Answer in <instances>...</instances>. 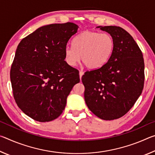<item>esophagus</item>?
Masks as SVG:
<instances>
[{
  "mask_svg": "<svg viewBox=\"0 0 155 155\" xmlns=\"http://www.w3.org/2000/svg\"><path fill=\"white\" fill-rule=\"evenodd\" d=\"M83 72L81 71V70H80L79 71V76H80V78H81V77H82V76L83 75Z\"/></svg>",
  "mask_w": 155,
  "mask_h": 155,
  "instance_id": "obj_1",
  "label": "esophagus"
}]
</instances>
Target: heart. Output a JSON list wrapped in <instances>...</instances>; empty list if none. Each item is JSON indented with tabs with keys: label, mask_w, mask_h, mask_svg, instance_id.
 Segmentation results:
<instances>
[{
	"label": "heart",
	"mask_w": 155,
	"mask_h": 155,
	"mask_svg": "<svg viewBox=\"0 0 155 155\" xmlns=\"http://www.w3.org/2000/svg\"><path fill=\"white\" fill-rule=\"evenodd\" d=\"M73 46L65 48V60L70 66L74 67L81 59L86 67L98 69L105 65L114 51L115 43L107 33L85 31L76 36Z\"/></svg>",
	"instance_id": "heart-1"
}]
</instances>
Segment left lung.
<instances>
[{
	"label": "left lung",
	"mask_w": 155,
	"mask_h": 155,
	"mask_svg": "<svg viewBox=\"0 0 155 155\" xmlns=\"http://www.w3.org/2000/svg\"><path fill=\"white\" fill-rule=\"evenodd\" d=\"M97 28L114 39V51L103 67L82 77L85 103L99 118L112 120L124 115L142 92L144 83L143 54L127 31L116 26Z\"/></svg>",
	"instance_id": "8db88e82"
}]
</instances>
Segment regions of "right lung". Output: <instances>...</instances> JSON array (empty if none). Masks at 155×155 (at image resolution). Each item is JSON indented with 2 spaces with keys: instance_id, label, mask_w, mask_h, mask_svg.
<instances>
[{
  "instance_id": "1",
  "label": "right lung",
  "mask_w": 155,
  "mask_h": 155,
  "mask_svg": "<svg viewBox=\"0 0 155 155\" xmlns=\"http://www.w3.org/2000/svg\"><path fill=\"white\" fill-rule=\"evenodd\" d=\"M78 25L72 22L38 28L17 47L10 71L18 107L36 121H52L62 114L79 72L65 61L64 50Z\"/></svg>"
}]
</instances>
